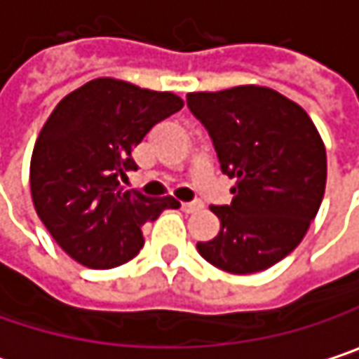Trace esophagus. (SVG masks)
I'll use <instances>...</instances> for the list:
<instances>
[{
  "instance_id": "1",
  "label": "esophagus",
  "mask_w": 359,
  "mask_h": 359,
  "mask_svg": "<svg viewBox=\"0 0 359 359\" xmlns=\"http://www.w3.org/2000/svg\"><path fill=\"white\" fill-rule=\"evenodd\" d=\"M180 208H182V212L184 213H195V212H199L203 205H201L199 201H193V203H182Z\"/></svg>"
}]
</instances>
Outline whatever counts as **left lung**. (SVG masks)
I'll use <instances>...</instances> for the list:
<instances>
[{
  "mask_svg": "<svg viewBox=\"0 0 359 359\" xmlns=\"http://www.w3.org/2000/svg\"><path fill=\"white\" fill-rule=\"evenodd\" d=\"M187 104L210 131L222 172L236 179L230 205L210 208L217 236L197 243L212 265L257 273L302 243L327 184V151L309 113L265 86L189 92Z\"/></svg>",
  "mask_w": 359,
  "mask_h": 359,
  "instance_id": "left-lung-1",
  "label": "left lung"
}]
</instances>
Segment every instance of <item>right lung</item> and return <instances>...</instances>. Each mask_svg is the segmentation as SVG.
Here are the masks:
<instances>
[{
    "label": "right lung",
    "instance_id": "add662e5",
    "mask_svg": "<svg viewBox=\"0 0 359 359\" xmlns=\"http://www.w3.org/2000/svg\"><path fill=\"white\" fill-rule=\"evenodd\" d=\"M182 109L175 92L96 78L69 92L43 125L30 158V193L55 243L90 269L131 261L144 246L142 226L180 203L125 191L135 170L131 149Z\"/></svg>",
    "mask_w": 359,
    "mask_h": 359
}]
</instances>
